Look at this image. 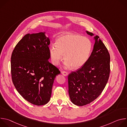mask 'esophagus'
<instances>
[{
  "mask_svg": "<svg viewBox=\"0 0 127 127\" xmlns=\"http://www.w3.org/2000/svg\"><path fill=\"white\" fill-rule=\"evenodd\" d=\"M61 73H62V74L64 76H67L68 75V72H66V71H62Z\"/></svg>",
  "mask_w": 127,
  "mask_h": 127,
  "instance_id": "obj_1",
  "label": "esophagus"
}]
</instances>
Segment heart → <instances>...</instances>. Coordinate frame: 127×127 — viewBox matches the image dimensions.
<instances>
[{"instance_id":"heart-1","label":"heart","mask_w":127,"mask_h":127,"mask_svg":"<svg viewBox=\"0 0 127 127\" xmlns=\"http://www.w3.org/2000/svg\"><path fill=\"white\" fill-rule=\"evenodd\" d=\"M93 49L90 39L78 33H67L56 40L55 45H52L49 52L52 63L58 65L63 58L65 60L64 67L69 69L72 67L78 69L88 61Z\"/></svg>"}]
</instances>
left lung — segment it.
Segmentation results:
<instances>
[{
  "label": "left lung",
  "mask_w": 127,
  "mask_h": 127,
  "mask_svg": "<svg viewBox=\"0 0 127 127\" xmlns=\"http://www.w3.org/2000/svg\"><path fill=\"white\" fill-rule=\"evenodd\" d=\"M94 36L95 45L87 62L75 72L69 74L68 93L71 102L83 106L93 101L101 94L109 78L110 56L97 35Z\"/></svg>",
  "instance_id": "8db88e82"
}]
</instances>
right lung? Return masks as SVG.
Listing matches in <instances>:
<instances>
[{"mask_svg":"<svg viewBox=\"0 0 127 127\" xmlns=\"http://www.w3.org/2000/svg\"><path fill=\"white\" fill-rule=\"evenodd\" d=\"M50 40L46 32L28 33L15 47L11 57L13 83L26 100L36 105L47 103L59 69L49 61Z\"/></svg>","mask_w":127,"mask_h":127,"instance_id":"obj_1","label":"right lung"}]
</instances>
